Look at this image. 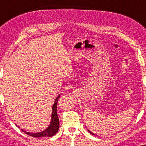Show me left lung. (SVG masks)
<instances>
[{"mask_svg":"<svg viewBox=\"0 0 146 146\" xmlns=\"http://www.w3.org/2000/svg\"><path fill=\"white\" fill-rule=\"evenodd\" d=\"M88 131H89V132H90V133H92V135H94V133H92V131H90V130H88Z\"/></svg>","mask_w":146,"mask_h":146,"instance_id":"left-lung-1","label":"left lung"}]
</instances>
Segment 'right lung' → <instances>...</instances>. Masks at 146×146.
Here are the masks:
<instances>
[{"mask_svg":"<svg viewBox=\"0 0 146 146\" xmlns=\"http://www.w3.org/2000/svg\"><path fill=\"white\" fill-rule=\"evenodd\" d=\"M60 96L58 95L55 99L54 103L52 107V115H51V121L50 123V125L48 127H47L44 130L40 131V132L37 133H31L29 131H26L24 129H22L24 132L27 134L31 135V136L35 137H52L54 135L58 132L59 129V119L57 115V103L58 101V98H60ZM20 128V127H19Z\"/></svg>","mask_w":146,"mask_h":146,"instance_id":"right-lung-1","label":"right lung"}]
</instances>
